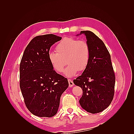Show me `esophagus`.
Wrapping results in <instances>:
<instances>
[{
  "label": "esophagus",
  "instance_id": "34e87169",
  "mask_svg": "<svg viewBox=\"0 0 134 134\" xmlns=\"http://www.w3.org/2000/svg\"><path fill=\"white\" fill-rule=\"evenodd\" d=\"M68 82H69V87H72L74 86V83L71 79H68Z\"/></svg>",
  "mask_w": 134,
  "mask_h": 134
}]
</instances>
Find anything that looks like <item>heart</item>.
Returning <instances> with one entry per match:
<instances>
[{
    "instance_id": "obj_1",
    "label": "heart",
    "mask_w": 134,
    "mask_h": 134,
    "mask_svg": "<svg viewBox=\"0 0 134 134\" xmlns=\"http://www.w3.org/2000/svg\"><path fill=\"white\" fill-rule=\"evenodd\" d=\"M55 50L56 52H52L48 54V60L56 71H63L66 62L69 65L64 74L68 77L75 76L78 70L82 71L87 67L90 58V48L84 40L64 37L58 43Z\"/></svg>"
}]
</instances>
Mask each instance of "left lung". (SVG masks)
<instances>
[{"label":"left lung","mask_w":134,"mask_h":134,"mask_svg":"<svg viewBox=\"0 0 134 134\" xmlns=\"http://www.w3.org/2000/svg\"><path fill=\"white\" fill-rule=\"evenodd\" d=\"M86 36L90 48V62L82 74L73 80L82 88L83 95L79 103L91 113L103 111L111 104L114 96L115 75L111 56L103 42L93 32L81 31Z\"/></svg>","instance_id":"left-lung-1"}]
</instances>
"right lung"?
<instances>
[{
    "label": "right lung",
    "instance_id": "add662e5",
    "mask_svg": "<svg viewBox=\"0 0 134 134\" xmlns=\"http://www.w3.org/2000/svg\"><path fill=\"white\" fill-rule=\"evenodd\" d=\"M62 40L55 35L36 36L28 43L20 64V88L32 114L51 117L57 113L68 81L58 74L48 60L51 46Z\"/></svg>",
    "mask_w": 134,
    "mask_h": 134
}]
</instances>
